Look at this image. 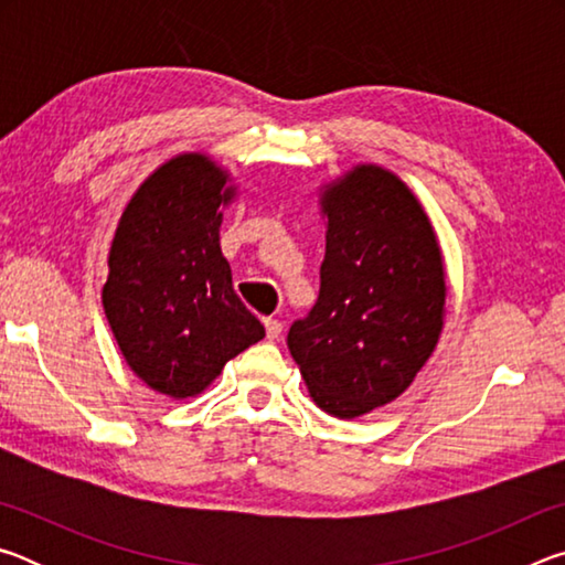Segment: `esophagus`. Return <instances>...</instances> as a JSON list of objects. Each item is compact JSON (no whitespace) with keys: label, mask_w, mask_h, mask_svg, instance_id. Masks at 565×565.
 Here are the masks:
<instances>
[{"label":"esophagus","mask_w":565,"mask_h":565,"mask_svg":"<svg viewBox=\"0 0 565 565\" xmlns=\"http://www.w3.org/2000/svg\"><path fill=\"white\" fill-rule=\"evenodd\" d=\"M264 323H266V337H269L271 341L281 337V331H284V323H281L279 319H266Z\"/></svg>","instance_id":"1"}]
</instances>
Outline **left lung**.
I'll return each instance as SVG.
<instances>
[{
  "label": "left lung",
  "instance_id": "obj_1",
  "mask_svg": "<svg viewBox=\"0 0 565 565\" xmlns=\"http://www.w3.org/2000/svg\"><path fill=\"white\" fill-rule=\"evenodd\" d=\"M319 299L289 329L317 404L356 418L404 394L438 341L444 262L424 209L401 179L359 167L323 196Z\"/></svg>",
  "mask_w": 565,
  "mask_h": 565
}]
</instances>
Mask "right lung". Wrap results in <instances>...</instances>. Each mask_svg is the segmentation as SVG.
<instances>
[{"mask_svg":"<svg viewBox=\"0 0 565 565\" xmlns=\"http://www.w3.org/2000/svg\"><path fill=\"white\" fill-rule=\"evenodd\" d=\"M226 174L199 154L159 167L124 209L102 299L124 359L171 398L204 391L224 363L264 339L222 256Z\"/></svg>","mask_w":565,"mask_h":565,"instance_id":"right-lung-1","label":"right lung"}]
</instances>
